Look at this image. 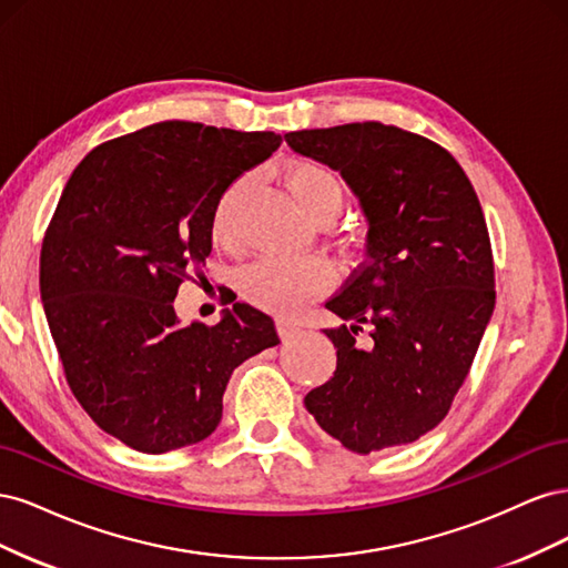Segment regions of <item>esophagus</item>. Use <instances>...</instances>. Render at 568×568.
<instances>
[{
	"label": "esophagus",
	"mask_w": 568,
	"mask_h": 568,
	"mask_svg": "<svg viewBox=\"0 0 568 568\" xmlns=\"http://www.w3.org/2000/svg\"><path fill=\"white\" fill-rule=\"evenodd\" d=\"M298 329H301V324H298L296 320H286V317H280V320H277V332H280L282 338L294 336Z\"/></svg>",
	"instance_id": "esophagus-1"
}]
</instances>
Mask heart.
Returning <instances> with one entry per match:
<instances>
[{
  "instance_id": "heart-1",
  "label": "heart",
  "mask_w": 568,
  "mask_h": 568,
  "mask_svg": "<svg viewBox=\"0 0 568 568\" xmlns=\"http://www.w3.org/2000/svg\"><path fill=\"white\" fill-rule=\"evenodd\" d=\"M288 192L301 209L317 222H332L343 209V182L332 168L313 159H296L284 170ZM248 192V178L234 180L222 192L213 211V236L230 242L236 230V217ZM332 270L322 257L291 261L282 255H265L244 274V288L251 301L274 313H296L298 307L329 286Z\"/></svg>"
}]
</instances>
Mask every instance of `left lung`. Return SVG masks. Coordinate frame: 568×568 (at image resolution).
I'll use <instances>...</instances> for the list:
<instances>
[{"mask_svg":"<svg viewBox=\"0 0 568 568\" xmlns=\"http://www.w3.org/2000/svg\"><path fill=\"white\" fill-rule=\"evenodd\" d=\"M284 140L338 170L369 225L367 261L326 301L343 320L324 329L336 372L305 407L359 455L415 443L448 415L495 307L478 196L448 151L395 125L369 120Z\"/></svg>","mask_w":568,"mask_h":568,"instance_id":"8db88e82","label":"left lung"}]
</instances>
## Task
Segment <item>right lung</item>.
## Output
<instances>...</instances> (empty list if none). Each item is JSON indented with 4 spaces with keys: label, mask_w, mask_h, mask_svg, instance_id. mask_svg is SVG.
Returning <instances> with one entry per match:
<instances>
[{
    "label": "right lung",
    "mask_w": 568,
    "mask_h": 568,
    "mask_svg": "<svg viewBox=\"0 0 568 568\" xmlns=\"http://www.w3.org/2000/svg\"><path fill=\"white\" fill-rule=\"evenodd\" d=\"M280 144L165 120L99 144L63 186L40 253L49 332L82 409L134 450L209 438L232 372L280 343L248 303L213 326H182L173 307L211 255L222 192Z\"/></svg>",
    "instance_id": "right-lung-1"
}]
</instances>
